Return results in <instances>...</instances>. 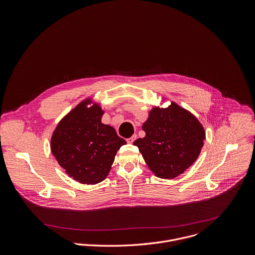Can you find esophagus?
<instances>
[{"mask_svg":"<svg viewBox=\"0 0 255 255\" xmlns=\"http://www.w3.org/2000/svg\"><path fill=\"white\" fill-rule=\"evenodd\" d=\"M137 139V135L136 134H134L133 136H131L130 138H127L126 139V141H127V142H129V143H132V142H134V141Z\"/></svg>","mask_w":255,"mask_h":255,"instance_id":"obj_1","label":"esophagus"}]
</instances>
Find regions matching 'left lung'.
I'll return each mask as SVG.
<instances>
[{"instance_id":"obj_1","label":"left lung","mask_w":255,"mask_h":255,"mask_svg":"<svg viewBox=\"0 0 255 255\" xmlns=\"http://www.w3.org/2000/svg\"><path fill=\"white\" fill-rule=\"evenodd\" d=\"M145 137L134 144L157 177L173 179L189 168L198 158L203 141L204 129L198 119L172 103L166 109L151 110L142 125Z\"/></svg>"}]
</instances>
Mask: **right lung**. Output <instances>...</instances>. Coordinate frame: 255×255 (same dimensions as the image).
Masks as SVG:
<instances>
[{"label":"right lung","instance_id":"add662e5","mask_svg":"<svg viewBox=\"0 0 255 255\" xmlns=\"http://www.w3.org/2000/svg\"><path fill=\"white\" fill-rule=\"evenodd\" d=\"M84 101L57 126L51 141L58 164L74 180L95 185L110 173L114 157L126 141L110 125L102 123L104 112L99 106L87 108Z\"/></svg>","mask_w":255,"mask_h":255}]
</instances>
